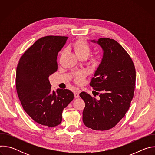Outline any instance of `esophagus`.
<instances>
[{
	"mask_svg": "<svg viewBox=\"0 0 155 155\" xmlns=\"http://www.w3.org/2000/svg\"><path fill=\"white\" fill-rule=\"evenodd\" d=\"M80 91H79V90H77V91H75L74 92V96H75V98L79 97V94H80Z\"/></svg>",
	"mask_w": 155,
	"mask_h": 155,
	"instance_id": "obj_1",
	"label": "esophagus"
}]
</instances>
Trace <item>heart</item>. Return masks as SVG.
Returning a JSON list of instances; mask_svg holds the SVG:
<instances>
[{"label": "heart", "mask_w": 155, "mask_h": 155, "mask_svg": "<svg viewBox=\"0 0 155 155\" xmlns=\"http://www.w3.org/2000/svg\"><path fill=\"white\" fill-rule=\"evenodd\" d=\"M72 47L76 54L79 58H86L91 51V45L90 43L83 39L77 40L72 45ZM62 53H61V54ZM99 56L98 54H92L90 56V61L93 64H97L99 61ZM84 74L82 72H78L76 75V80L80 82L83 80Z\"/></svg>", "instance_id": "b5f03b06"}]
</instances>
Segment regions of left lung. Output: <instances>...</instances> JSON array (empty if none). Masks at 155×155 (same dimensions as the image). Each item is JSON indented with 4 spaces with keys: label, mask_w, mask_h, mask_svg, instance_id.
I'll return each instance as SVG.
<instances>
[{
    "label": "left lung",
    "mask_w": 155,
    "mask_h": 155,
    "mask_svg": "<svg viewBox=\"0 0 155 155\" xmlns=\"http://www.w3.org/2000/svg\"><path fill=\"white\" fill-rule=\"evenodd\" d=\"M93 41L104 50L102 62L90 83L99 98L86 92L80 94L85 103L83 121L93 130H106L115 127L128 111L134 97L136 69L129 54L115 40L101 38Z\"/></svg>",
    "instance_id": "obj_1"
}]
</instances>
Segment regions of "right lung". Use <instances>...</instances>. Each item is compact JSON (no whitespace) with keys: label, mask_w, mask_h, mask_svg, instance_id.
I'll list each match as a JSON object with an SVG mask.
<instances>
[{"label":"right lung","mask_w":155,"mask_h":155,"mask_svg":"<svg viewBox=\"0 0 155 155\" xmlns=\"http://www.w3.org/2000/svg\"><path fill=\"white\" fill-rule=\"evenodd\" d=\"M68 37L47 35L38 39L19 59L16 73L18 97L35 122L54 127L62 121L64 108L74 99L69 90H51L49 76L58 70L57 56Z\"/></svg>","instance_id":"obj_1"}]
</instances>
